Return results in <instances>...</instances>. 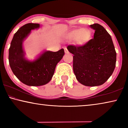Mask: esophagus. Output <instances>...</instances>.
<instances>
[{
	"instance_id": "obj_1",
	"label": "esophagus",
	"mask_w": 128,
	"mask_h": 128,
	"mask_svg": "<svg viewBox=\"0 0 128 128\" xmlns=\"http://www.w3.org/2000/svg\"><path fill=\"white\" fill-rule=\"evenodd\" d=\"M64 52H65L66 54H68V53H69V51H68V49L66 48H64Z\"/></svg>"
}]
</instances>
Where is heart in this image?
<instances>
[{"label": "heart", "mask_w": 128, "mask_h": 128, "mask_svg": "<svg viewBox=\"0 0 128 128\" xmlns=\"http://www.w3.org/2000/svg\"><path fill=\"white\" fill-rule=\"evenodd\" d=\"M92 36L91 31L88 29L82 28L74 30L68 35V39L74 40L77 44L83 45L90 40Z\"/></svg>", "instance_id": "heart-1"}]
</instances>
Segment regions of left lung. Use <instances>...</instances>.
<instances>
[{
  "label": "left lung",
  "mask_w": 128,
  "mask_h": 128,
  "mask_svg": "<svg viewBox=\"0 0 128 128\" xmlns=\"http://www.w3.org/2000/svg\"><path fill=\"white\" fill-rule=\"evenodd\" d=\"M94 38L83 45H68L73 54V69L76 79L86 86L104 84L115 68L116 53L111 36L100 24L90 25Z\"/></svg>",
  "instance_id": "1"
}]
</instances>
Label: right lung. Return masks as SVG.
I'll list each match as a JSON object with an SVG mask.
<instances>
[{"label":"right lung","instance_id":"add662e5","mask_svg":"<svg viewBox=\"0 0 128 128\" xmlns=\"http://www.w3.org/2000/svg\"><path fill=\"white\" fill-rule=\"evenodd\" d=\"M40 27L39 24L28 23L14 35L8 50V61L11 69L18 79L27 86H40L51 80L56 66L64 56V51H45L36 60L28 61L24 57L22 42L31 30Z\"/></svg>","mask_w":128,"mask_h":128}]
</instances>
